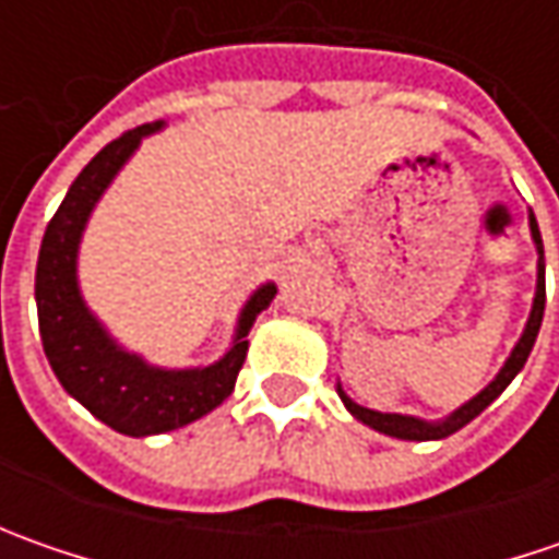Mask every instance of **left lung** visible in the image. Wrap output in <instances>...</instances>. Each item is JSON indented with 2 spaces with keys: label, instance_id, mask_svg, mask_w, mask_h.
<instances>
[{
  "label": "left lung",
  "instance_id": "1",
  "mask_svg": "<svg viewBox=\"0 0 559 559\" xmlns=\"http://www.w3.org/2000/svg\"><path fill=\"white\" fill-rule=\"evenodd\" d=\"M528 229H532V239H535V248H538V289H535V301H532V313H528L526 330H523V338L516 342V348L510 352L507 364L501 367V373L495 376L483 392L476 397H469L463 407H457L451 417L439 419V423H426V419L417 417H404V414H379V411H370V407H360L352 397L345 395L338 389V395L345 401V407L355 414L360 423H367L376 432H385L392 439H407V441H436L448 439L451 432L463 429L469 419H476L483 414L485 407L495 401V397L504 392L507 385L513 382V376L523 370V364L528 360V352L538 338V330H542V317H545V246H542V233H538V224H535V214H528Z\"/></svg>",
  "mask_w": 559,
  "mask_h": 559
}]
</instances>
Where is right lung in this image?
I'll use <instances>...</instances> for the list:
<instances>
[{"label":"right lung","instance_id":"obj_1","mask_svg":"<svg viewBox=\"0 0 559 559\" xmlns=\"http://www.w3.org/2000/svg\"><path fill=\"white\" fill-rule=\"evenodd\" d=\"M162 130L158 123H145L108 142L93 162L80 170L64 202L46 226L39 261H36V313L43 348L52 364L58 382L68 395H74L93 417L123 436H158L180 429L192 419L211 414L224 404L236 376L246 364L248 330L254 317L267 308L276 286L267 283L248 298L242 308L236 338L217 364L195 370H162L148 367L142 357L123 352L111 335L102 330L96 317L80 298L76 286V248L83 226L90 221L98 195L115 180L123 162L136 152L142 136Z\"/></svg>","mask_w":559,"mask_h":559}]
</instances>
